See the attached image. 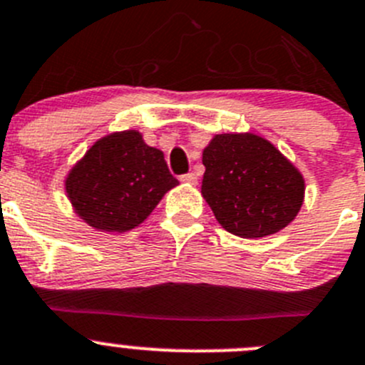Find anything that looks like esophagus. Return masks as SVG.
<instances>
[{
  "mask_svg": "<svg viewBox=\"0 0 365 365\" xmlns=\"http://www.w3.org/2000/svg\"><path fill=\"white\" fill-rule=\"evenodd\" d=\"M180 180H182V182H188V185H197V175L193 172L185 173V175H180Z\"/></svg>",
  "mask_w": 365,
  "mask_h": 365,
  "instance_id": "1",
  "label": "esophagus"
}]
</instances>
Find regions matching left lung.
Instances as JSON below:
<instances>
[{
	"label": "left lung",
	"instance_id": "1",
	"mask_svg": "<svg viewBox=\"0 0 365 365\" xmlns=\"http://www.w3.org/2000/svg\"><path fill=\"white\" fill-rule=\"evenodd\" d=\"M202 197L225 231L262 238L294 220L303 175L272 143L255 134H217L204 148Z\"/></svg>",
	"mask_w": 365,
	"mask_h": 365
}]
</instances>
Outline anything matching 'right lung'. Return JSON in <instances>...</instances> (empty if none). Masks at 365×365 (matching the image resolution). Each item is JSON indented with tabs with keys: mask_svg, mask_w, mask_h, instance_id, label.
Segmentation results:
<instances>
[{
	"mask_svg": "<svg viewBox=\"0 0 365 365\" xmlns=\"http://www.w3.org/2000/svg\"><path fill=\"white\" fill-rule=\"evenodd\" d=\"M179 185L161 150L125 130L96 141L66 179L78 217L91 227L125 232L140 225L168 190Z\"/></svg>",
	"mask_w": 365,
	"mask_h": 365,
	"instance_id": "obj_1",
	"label": "right lung"
}]
</instances>
